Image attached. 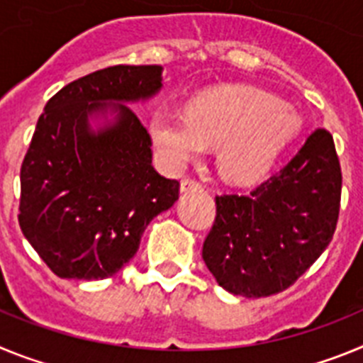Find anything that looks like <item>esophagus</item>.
Here are the masks:
<instances>
[{"mask_svg":"<svg viewBox=\"0 0 363 363\" xmlns=\"http://www.w3.org/2000/svg\"><path fill=\"white\" fill-rule=\"evenodd\" d=\"M179 191L184 192V194H187V192H196V191H201V184H198L196 179H184L182 182V185H179Z\"/></svg>","mask_w":363,"mask_h":363,"instance_id":"esophagus-1","label":"esophagus"}]
</instances>
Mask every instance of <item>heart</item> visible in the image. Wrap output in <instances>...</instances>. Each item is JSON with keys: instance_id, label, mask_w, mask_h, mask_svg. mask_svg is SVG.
I'll return each mask as SVG.
<instances>
[{"instance_id": "b5f03b06", "label": "heart", "mask_w": 363, "mask_h": 363, "mask_svg": "<svg viewBox=\"0 0 363 363\" xmlns=\"http://www.w3.org/2000/svg\"><path fill=\"white\" fill-rule=\"evenodd\" d=\"M301 125L300 114L277 96L227 85L194 96L185 114L156 111L149 136L167 171H184L213 145L221 174L233 184L252 185L267 178Z\"/></svg>"}]
</instances>
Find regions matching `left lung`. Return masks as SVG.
Masks as SVG:
<instances>
[{"label": "left lung", "mask_w": 363, "mask_h": 363, "mask_svg": "<svg viewBox=\"0 0 363 363\" xmlns=\"http://www.w3.org/2000/svg\"><path fill=\"white\" fill-rule=\"evenodd\" d=\"M340 194L333 136L314 130L278 174L247 196H216L205 265L230 294L262 298L287 289L331 243Z\"/></svg>", "instance_id": "obj_1"}]
</instances>
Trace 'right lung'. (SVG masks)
Returning <instances> with one entry per match:
<instances>
[{"mask_svg":"<svg viewBox=\"0 0 363 363\" xmlns=\"http://www.w3.org/2000/svg\"><path fill=\"white\" fill-rule=\"evenodd\" d=\"M162 65H116L47 101L21 165L19 227L60 278L104 280L136 255L179 184L152 167L130 107L162 91Z\"/></svg>","mask_w":363,"mask_h":363,"instance_id":"right-lung-1","label":"right lung"}]
</instances>
